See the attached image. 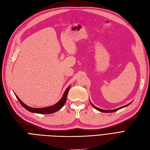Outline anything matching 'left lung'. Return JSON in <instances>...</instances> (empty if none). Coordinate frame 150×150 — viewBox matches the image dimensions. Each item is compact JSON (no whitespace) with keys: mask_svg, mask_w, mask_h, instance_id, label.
I'll use <instances>...</instances> for the list:
<instances>
[{"mask_svg":"<svg viewBox=\"0 0 150 150\" xmlns=\"http://www.w3.org/2000/svg\"><path fill=\"white\" fill-rule=\"evenodd\" d=\"M90 103H91V102H90ZM131 103H129V104H126V105H125V106H122V107L118 108H117V109H115V110H103V109H100V108H97L96 106H95L93 103H91V105L93 106V107L94 109H96V110H98V111H100V112H112L117 111V110H120V109H122V108H125V107H126V106H128V105H129V104H130Z\"/></svg>","mask_w":150,"mask_h":150,"instance_id":"left-lung-1","label":"left lung"}]
</instances>
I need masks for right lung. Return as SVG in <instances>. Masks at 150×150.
I'll list each match as a JSON object with an SVG mask.
<instances>
[{
  "label": "right lung",
  "mask_w": 150,
  "mask_h": 150,
  "mask_svg": "<svg viewBox=\"0 0 150 150\" xmlns=\"http://www.w3.org/2000/svg\"><path fill=\"white\" fill-rule=\"evenodd\" d=\"M70 87H71V85L68 86V88L66 89L64 94H63L62 97L61 98V99L56 104H54V105H52L51 106L45 107V108H31V107L27 106L25 104H24L21 100V99L19 98V97H18L16 94H16V96L17 99L19 100V103L21 104V105L28 111H29L31 112L38 113V114H52V113H54V112H55L59 110H61V109L63 107V106L64 105L66 101L67 95L68 92H69Z\"/></svg>",
  "instance_id": "obj_1"
}]
</instances>
